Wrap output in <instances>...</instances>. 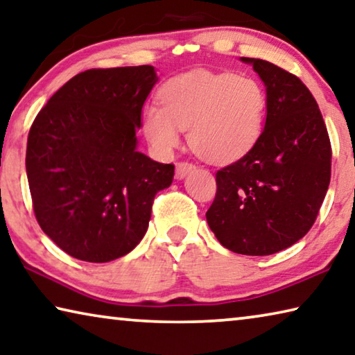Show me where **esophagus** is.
I'll return each instance as SVG.
<instances>
[{"mask_svg":"<svg viewBox=\"0 0 355 355\" xmlns=\"http://www.w3.org/2000/svg\"><path fill=\"white\" fill-rule=\"evenodd\" d=\"M193 168H195V165L190 164V162H179V164L176 165V178L182 179L185 174L190 173Z\"/></svg>","mask_w":355,"mask_h":355,"instance_id":"34e87169","label":"esophagus"}]
</instances>
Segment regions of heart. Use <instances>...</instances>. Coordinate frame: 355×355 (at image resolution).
Here are the masks:
<instances>
[{
	"mask_svg": "<svg viewBox=\"0 0 355 355\" xmlns=\"http://www.w3.org/2000/svg\"><path fill=\"white\" fill-rule=\"evenodd\" d=\"M162 107L144 110L143 129L159 150L178 146L187 130L193 153L214 164L241 159L263 132L267 97L257 80L230 72H195L160 92Z\"/></svg>",
	"mask_w": 355,
	"mask_h": 355,
	"instance_id": "obj_1",
	"label": "heart"
}]
</instances>
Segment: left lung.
Returning <instances> with one entry per match:
<instances>
[{
	"label": "left lung",
	"mask_w": 355,
	"mask_h": 355,
	"mask_svg": "<svg viewBox=\"0 0 355 355\" xmlns=\"http://www.w3.org/2000/svg\"><path fill=\"white\" fill-rule=\"evenodd\" d=\"M242 61L266 85V125L245 155L217 171L206 218L223 247L266 257L291 247L315 223L330 184L332 146L299 77L264 60Z\"/></svg>",
	"instance_id": "left-lung-1"
}]
</instances>
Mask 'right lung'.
I'll use <instances>...</instances> for the list:
<instances>
[{
    "mask_svg": "<svg viewBox=\"0 0 355 355\" xmlns=\"http://www.w3.org/2000/svg\"><path fill=\"white\" fill-rule=\"evenodd\" d=\"M153 66L89 69L61 86L28 133L26 174L40 228L71 257L108 263L138 245L173 164L137 150Z\"/></svg>",
    "mask_w": 355,
    "mask_h": 355,
    "instance_id": "add662e5",
    "label": "right lung"
}]
</instances>
